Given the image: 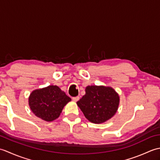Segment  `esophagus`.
Segmentation results:
<instances>
[{
	"label": "esophagus",
	"instance_id": "esophagus-1",
	"mask_svg": "<svg viewBox=\"0 0 160 160\" xmlns=\"http://www.w3.org/2000/svg\"><path fill=\"white\" fill-rule=\"evenodd\" d=\"M80 99V97L79 96H76V97H73L72 98V100L74 101V102H77Z\"/></svg>",
	"mask_w": 160,
	"mask_h": 160
}]
</instances>
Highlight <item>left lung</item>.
Here are the masks:
<instances>
[{"mask_svg":"<svg viewBox=\"0 0 160 160\" xmlns=\"http://www.w3.org/2000/svg\"><path fill=\"white\" fill-rule=\"evenodd\" d=\"M85 91L77 104L87 120L95 124L102 123L116 113L119 96L112 88L88 86Z\"/></svg>","mask_w":160,"mask_h":160,"instance_id":"1","label":"left lung"}]
</instances>
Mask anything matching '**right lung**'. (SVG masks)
<instances>
[{
    "label": "right lung",
    "instance_id": "1",
    "mask_svg": "<svg viewBox=\"0 0 160 160\" xmlns=\"http://www.w3.org/2000/svg\"><path fill=\"white\" fill-rule=\"evenodd\" d=\"M71 101L58 87L51 85L33 91L29 98V104L37 117L51 122L60 116L63 107Z\"/></svg>",
    "mask_w": 160,
    "mask_h": 160
}]
</instances>
